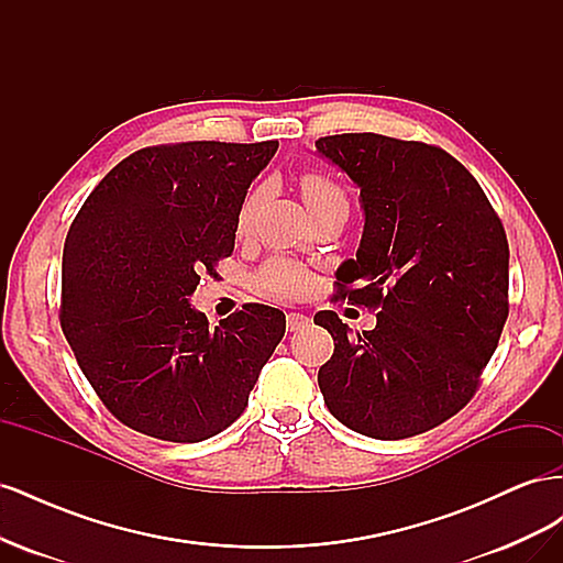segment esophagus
Wrapping results in <instances>:
<instances>
[{
  "label": "esophagus",
  "instance_id": "obj_1",
  "mask_svg": "<svg viewBox=\"0 0 563 563\" xmlns=\"http://www.w3.org/2000/svg\"><path fill=\"white\" fill-rule=\"evenodd\" d=\"M310 323V317H305V314H300V312H288L286 314V329L288 331H300V329H305Z\"/></svg>",
  "mask_w": 563,
  "mask_h": 563
}]
</instances>
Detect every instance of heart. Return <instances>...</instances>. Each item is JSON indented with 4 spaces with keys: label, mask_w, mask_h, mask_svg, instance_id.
I'll use <instances>...</instances> for the list:
<instances>
[{
    "label": "heart",
    "mask_w": 563,
    "mask_h": 563,
    "mask_svg": "<svg viewBox=\"0 0 563 563\" xmlns=\"http://www.w3.org/2000/svg\"><path fill=\"white\" fill-rule=\"evenodd\" d=\"M300 190H302L305 203H308V209L329 199H345L343 190H340L331 178L321 174H305L300 180ZM258 203H261V190H251L242 203L240 216H236V230H240V234H246L251 230L255 211H258ZM261 286L267 294H275V296H300L302 291H308L310 277L308 272L300 269L294 263L275 261L261 272Z\"/></svg>",
    "instance_id": "obj_1"
}]
</instances>
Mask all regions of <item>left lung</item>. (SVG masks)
Returning a JSON list of instances; mask_svg holds the SVG:
<instances>
[{
	"label": "left lung",
	"instance_id": "1",
	"mask_svg": "<svg viewBox=\"0 0 563 563\" xmlns=\"http://www.w3.org/2000/svg\"><path fill=\"white\" fill-rule=\"evenodd\" d=\"M317 155L356 187L364 232L338 267L340 296L376 308L354 333L335 312L314 323L333 338L319 368L329 411L373 439L428 432L463 408L507 319L509 249L479 183L449 152L378 133L317 141ZM363 288L345 292L347 283Z\"/></svg>",
	"mask_w": 563,
	"mask_h": 563
}]
</instances>
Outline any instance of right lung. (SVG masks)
Returning a JSON list of instances; mask_svg holds the SVG:
<instances>
[{
	"instance_id": "add662e5",
	"label": "right lung",
	"mask_w": 563,
	"mask_h": 563,
	"mask_svg": "<svg viewBox=\"0 0 563 563\" xmlns=\"http://www.w3.org/2000/svg\"><path fill=\"white\" fill-rule=\"evenodd\" d=\"M279 143L197 141L119 162L63 249L60 327L108 411L147 437L195 444L244 413L286 317L267 305L211 329L190 308L203 269L234 251L249 185Z\"/></svg>"
}]
</instances>
